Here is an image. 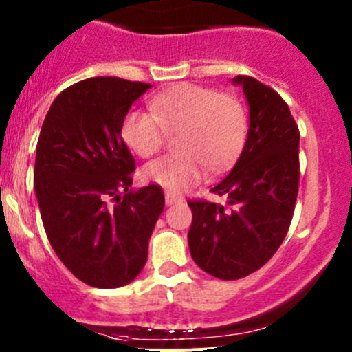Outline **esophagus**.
<instances>
[{"label":"esophagus","instance_id":"obj_1","mask_svg":"<svg viewBox=\"0 0 352 352\" xmlns=\"http://www.w3.org/2000/svg\"><path fill=\"white\" fill-rule=\"evenodd\" d=\"M182 201V197L179 196V194H173V192H165V202L166 206H172V204H177V202Z\"/></svg>","mask_w":352,"mask_h":352}]
</instances>
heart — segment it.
<instances>
[{"label":"heart","instance_id":"1","mask_svg":"<svg viewBox=\"0 0 352 352\" xmlns=\"http://www.w3.org/2000/svg\"><path fill=\"white\" fill-rule=\"evenodd\" d=\"M247 126V112L236 97L180 83L155 95L150 112L129 110L120 136L131 151L150 158L162 150L166 133H180L179 153L155 160L143 170L148 182L179 192L199 182L204 166L211 172L226 168L242 151Z\"/></svg>","mask_w":352,"mask_h":352}]
</instances>
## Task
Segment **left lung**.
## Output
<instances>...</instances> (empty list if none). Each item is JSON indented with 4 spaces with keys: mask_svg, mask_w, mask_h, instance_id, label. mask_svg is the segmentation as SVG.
Returning <instances> with one entry per match:
<instances>
[{
    "mask_svg": "<svg viewBox=\"0 0 352 352\" xmlns=\"http://www.w3.org/2000/svg\"><path fill=\"white\" fill-rule=\"evenodd\" d=\"M248 104L247 141L232 172L212 187L226 206L190 201L189 248L208 274L232 281L261 269L285 240L300 182V131L267 85L235 76Z\"/></svg>",
    "mask_w": 352,
    "mask_h": 352,
    "instance_id": "8db88e82",
    "label": "left lung"
}]
</instances>
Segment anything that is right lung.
I'll list each match as a JSON object with an SVG mask.
<instances>
[{"label": "right lung", "mask_w": 352, "mask_h": 352, "mask_svg": "<svg viewBox=\"0 0 352 352\" xmlns=\"http://www.w3.org/2000/svg\"><path fill=\"white\" fill-rule=\"evenodd\" d=\"M150 88L88 78L61 91L42 124L34 182L44 230L63 264L94 287L136 279L165 208L156 184L131 189L136 163L120 136L124 116Z\"/></svg>", "instance_id": "1"}]
</instances>
